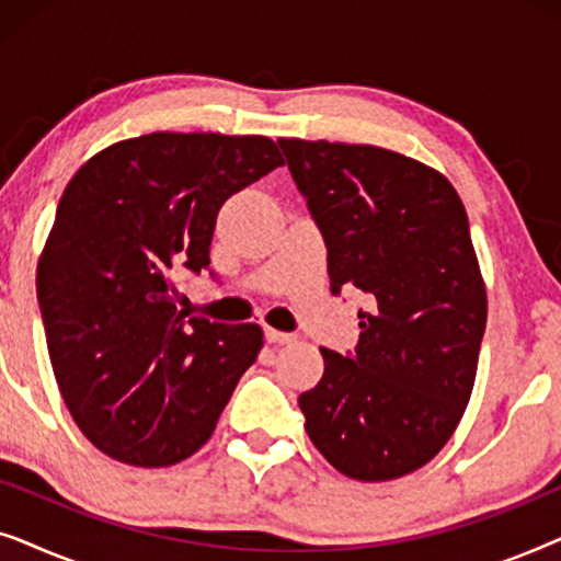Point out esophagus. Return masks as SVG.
I'll return each mask as SVG.
<instances>
[{"mask_svg": "<svg viewBox=\"0 0 561 561\" xmlns=\"http://www.w3.org/2000/svg\"><path fill=\"white\" fill-rule=\"evenodd\" d=\"M265 340L271 342V344H290V342H296V334H290V332H278V329L265 327Z\"/></svg>", "mask_w": 561, "mask_h": 561, "instance_id": "1", "label": "esophagus"}]
</instances>
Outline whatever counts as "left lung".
Wrapping results in <instances>:
<instances>
[{"mask_svg":"<svg viewBox=\"0 0 561 561\" xmlns=\"http://www.w3.org/2000/svg\"><path fill=\"white\" fill-rule=\"evenodd\" d=\"M327 244L332 294H370L352 355L321 350L298 398L313 447L347 478H403L439 455L478 373L488 296L451 183L375 145L278 140Z\"/></svg>","mask_w":561,"mask_h":561,"instance_id":"obj_1","label":"left lung"}]
</instances>
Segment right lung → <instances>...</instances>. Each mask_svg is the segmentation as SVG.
Here are the masks:
<instances>
[{
	"label": "right lung",
	"mask_w": 561,
	"mask_h": 561,
	"mask_svg": "<svg viewBox=\"0 0 561 561\" xmlns=\"http://www.w3.org/2000/svg\"><path fill=\"white\" fill-rule=\"evenodd\" d=\"M278 165L271 137L152 133L68 181L37 301L60 396L104 455L168 467L211 436L263 329L188 317L173 278L209 267L221 204Z\"/></svg>",
	"instance_id": "1"
}]
</instances>
